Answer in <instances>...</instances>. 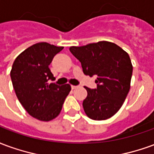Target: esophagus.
Segmentation results:
<instances>
[{"label": "esophagus", "mask_w": 154, "mask_h": 154, "mask_svg": "<svg viewBox=\"0 0 154 154\" xmlns=\"http://www.w3.org/2000/svg\"><path fill=\"white\" fill-rule=\"evenodd\" d=\"M71 87H72V90H74V89H76V88H77L78 87H77V86H72Z\"/></svg>", "instance_id": "1"}]
</instances>
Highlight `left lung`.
<instances>
[{
	"label": "left lung",
	"instance_id": "obj_1",
	"mask_svg": "<svg viewBox=\"0 0 154 154\" xmlns=\"http://www.w3.org/2000/svg\"><path fill=\"white\" fill-rule=\"evenodd\" d=\"M69 50L80 61L85 75L97 76L96 89L87 87L82 106L94 120L112 117L122 106L130 89L133 66L129 54L117 44L100 41Z\"/></svg>",
	"mask_w": 154,
	"mask_h": 154
}]
</instances>
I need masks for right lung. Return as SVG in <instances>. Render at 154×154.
<instances>
[{
    "mask_svg": "<svg viewBox=\"0 0 154 154\" xmlns=\"http://www.w3.org/2000/svg\"><path fill=\"white\" fill-rule=\"evenodd\" d=\"M63 48L38 43L23 51L12 65L11 78L19 101L30 116L41 121H49L59 115L71 91L69 84L48 83L55 79L48 66Z\"/></svg>",
    "mask_w": 154,
    "mask_h": 154,
    "instance_id": "1",
    "label": "right lung"
}]
</instances>
